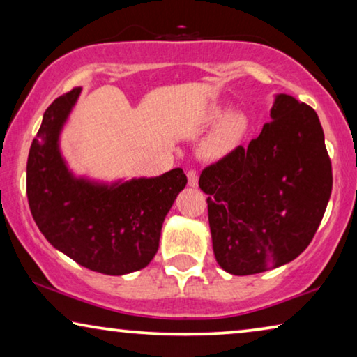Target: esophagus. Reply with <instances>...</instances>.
<instances>
[{"label":"esophagus","instance_id":"1","mask_svg":"<svg viewBox=\"0 0 357 357\" xmlns=\"http://www.w3.org/2000/svg\"><path fill=\"white\" fill-rule=\"evenodd\" d=\"M187 177H188V185H190V187L197 188L198 187V172H197V170H188Z\"/></svg>","mask_w":357,"mask_h":357}]
</instances>
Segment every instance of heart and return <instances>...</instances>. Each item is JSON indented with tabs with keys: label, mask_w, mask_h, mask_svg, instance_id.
<instances>
[{
	"label": "heart",
	"mask_w": 357,
	"mask_h": 357,
	"mask_svg": "<svg viewBox=\"0 0 357 357\" xmlns=\"http://www.w3.org/2000/svg\"><path fill=\"white\" fill-rule=\"evenodd\" d=\"M204 121L208 125L217 123L199 146V155L208 160L221 159L232 149H236L243 136L247 135L248 125H250L245 114L227 112L224 105L209 107L204 115Z\"/></svg>",
	"instance_id": "heart-1"
}]
</instances>
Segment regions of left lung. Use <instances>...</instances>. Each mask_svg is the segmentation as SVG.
<instances>
[{"instance_id":"obj_1","label":"left lung","mask_w":357,"mask_h":357,"mask_svg":"<svg viewBox=\"0 0 357 357\" xmlns=\"http://www.w3.org/2000/svg\"><path fill=\"white\" fill-rule=\"evenodd\" d=\"M258 138L199 175L216 261L247 276L286 265L305 250L331 195L333 175L319 115L278 94Z\"/></svg>"}]
</instances>
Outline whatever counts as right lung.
<instances>
[{
	"label": "right lung",
	"instance_id": "obj_1",
	"mask_svg": "<svg viewBox=\"0 0 357 357\" xmlns=\"http://www.w3.org/2000/svg\"><path fill=\"white\" fill-rule=\"evenodd\" d=\"M82 87L58 97L43 114L27 159V199L40 232L87 270L120 276L148 266L169 209L187 185L177 167L159 177L114 183L76 177L60 135Z\"/></svg>",
	"mask_w": 357,
	"mask_h": 357
}]
</instances>
